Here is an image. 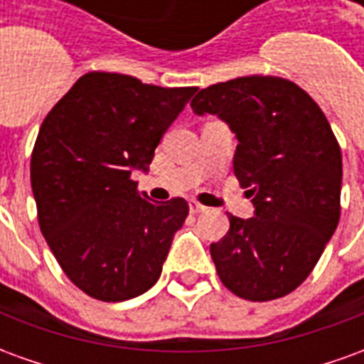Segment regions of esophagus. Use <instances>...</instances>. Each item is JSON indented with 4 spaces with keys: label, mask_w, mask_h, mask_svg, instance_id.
I'll use <instances>...</instances> for the list:
<instances>
[{
    "label": "esophagus",
    "mask_w": 364,
    "mask_h": 364,
    "mask_svg": "<svg viewBox=\"0 0 364 364\" xmlns=\"http://www.w3.org/2000/svg\"><path fill=\"white\" fill-rule=\"evenodd\" d=\"M189 208H191V213H193V214L205 213V210H206V206L200 205L198 200H189Z\"/></svg>",
    "instance_id": "esophagus-1"
}]
</instances>
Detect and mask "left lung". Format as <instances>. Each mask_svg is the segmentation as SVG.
<instances>
[{"label":"left lung","mask_w":364,"mask_h":364,"mask_svg":"<svg viewBox=\"0 0 364 364\" xmlns=\"http://www.w3.org/2000/svg\"><path fill=\"white\" fill-rule=\"evenodd\" d=\"M197 114H218L237 138L234 173L255 216L228 214L210 244L216 273L236 296H287L312 273L341 214V148L318 103L277 75H245L200 90Z\"/></svg>","instance_id":"obj_1"}]
</instances>
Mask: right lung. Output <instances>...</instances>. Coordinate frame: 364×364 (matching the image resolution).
Returning a JSON list of instances; mask_svg holds the SVG:
<instances>
[{
  "label": "right lung",
  "mask_w": 364,
  "mask_h": 364,
  "mask_svg": "<svg viewBox=\"0 0 364 364\" xmlns=\"http://www.w3.org/2000/svg\"><path fill=\"white\" fill-rule=\"evenodd\" d=\"M197 87H159L90 72L52 107L31 156L38 226L62 271L87 296L122 302L158 282L189 214L138 193L169 124Z\"/></svg>",
  "instance_id": "1"
}]
</instances>
